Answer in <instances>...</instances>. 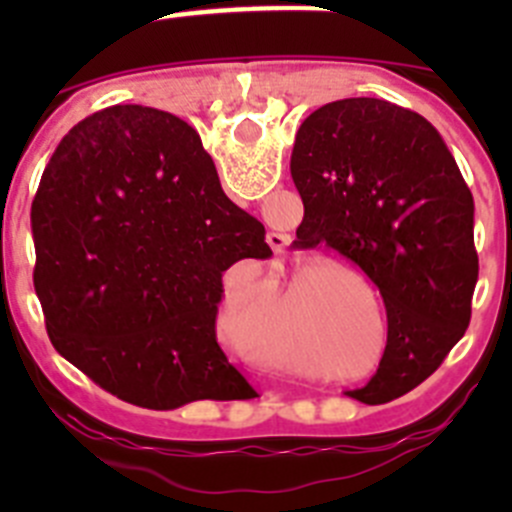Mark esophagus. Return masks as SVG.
Returning a JSON list of instances; mask_svg holds the SVG:
<instances>
[{"label": "esophagus", "instance_id": "obj_1", "mask_svg": "<svg viewBox=\"0 0 512 512\" xmlns=\"http://www.w3.org/2000/svg\"><path fill=\"white\" fill-rule=\"evenodd\" d=\"M266 241H269V246L274 248V251H282V248L289 243V235L287 233H269L266 235Z\"/></svg>", "mask_w": 512, "mask_h": 512}]
</instances>
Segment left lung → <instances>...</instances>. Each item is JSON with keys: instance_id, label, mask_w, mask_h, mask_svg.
<instances>
[{"instance_id": "obj_1", "label": "left lung", "mask_w": 512, "mask_h": 512, "mask_svg": "<svg viewBox=\"0 0 512 512\" xmlns=\"http://www.w3.org/2000/svg\"><path fill=\"white\" fill-rule=\"evenodd\" d=\"M289 169L305 205L295 246L359 264L387 310L377 374L348 397L395 400L431 377L469 328L479 274L472 192L431 122L374 97L307 115Z\"/></svg>"}]
</instances>
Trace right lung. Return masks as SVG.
<instances>
[{
  "label": "right lung",
  "instance_id": "1",
  "mask_svg": "<svg viewBox=\"0 0 512 512\" xmlns=\"http://www.w3.org/2000/svg\"><path fill=\"white\" fill-rule=\"evenodd\" d=\"M30 220L48 338L94 384L148 410L251 395L215 318L223 271L271 248L192 125L143 104L84 117L45 166Z\"/></svg>",
  "mask_w": 512,
  "mask_h": 512
}]
</instances>
